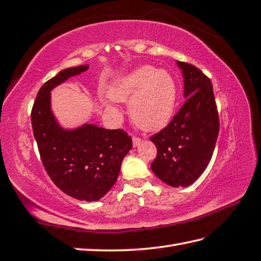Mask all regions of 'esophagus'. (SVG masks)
Instances as JSON below:
<instances>
[{"mask_svg": "<svg viewBox=\"0 0 261 261\" xmlns=\"http://www.w3.org/2000/svg\"><path fill=\"white\" fill-rule=\"evenodd\" d=\"M140 142H141V139H140V138H137V137H134V138H132V145H134V147H135V148L139 146V145H140Z\"/></svg>", "mask_w": 261, "mask_h": 261, "instance_id": "esophagus-1", "label": "esophagus"}]
</instances>
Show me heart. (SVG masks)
Returning a JSON list of instances; mask_svg holds the SVG:
<instances>
[{
    "label": "heart",
    "instance_id": "1",
    "mask_svg": "<svg viewBox=\"0 0 261 261\" xmlns=\"http://www.w3.org/2000/svg\"><path fill=\"white\" fill-rule=\"evenodd\" d=\"M111 98L129 103L132 121L145 131H157L167 125L174 113L177 88L175 80L166 70L142 65L131 71L111 86ZM112 113H119L116 107L104 101Z\"/></svg>",
    "mask_w": 261,
    "mask_h": 261
}]
</instances>
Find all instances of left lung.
<instances>
[{
    "mask_svg": "<svg viewBox=\"0 0 261 261\" xmlns=\"http://www.w3.org/2000/svg\"><path fill=\"white\" fill-rule=\"evenodd\" d=\"M185 83V98L178 113L150 140L157 147L151 163L155 175L178 188L196 182L212 160L219 131L213 85L196 66L176 61Z\"/></svg>",
    "mask_w": 261,
    "mask_h": 261,
    "instance_id": "1",
    "label": "left lung"
}]
</instances>
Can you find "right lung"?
<instances>
[{
  "instance_id": "add662e5",
  "label": "right lung",
  "mask_w": 261,
  "mask_h": 261,
  "mask_svg": "<svg viewBox=\"0 0 261 261\" xmlns=\"http://www.w3.org/2000/svg\"><path fill=\"white\" fill-rule=\"evenodd\" d=\"M88 68L85 64L64 69L46 81L33 106L32 124L43 165L54 185L78 200L96 201L114 186L122 161L132 148L131 137L93 123L64 127L50 105V91Z\"/></svg>"
}]
</instances>
